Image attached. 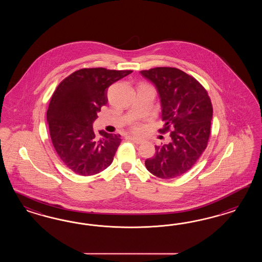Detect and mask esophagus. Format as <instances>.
<instances>
[{"instance_id": "obj_1", "label": "esophagus", "mask_w": 262, "mask_h": 262, "mask_svg": "<svg viewBox=\"0 0 262 262\" xmlns=\"http://www.w3.org/2000/svg\"><path fill=\"white\" fill-rule=\"evenodd\" d=\"M128 139L132 140V141L135 143V144H142L143 142L142 139L137 138V137H135V136H128Z\"/></svg>"}]
</instances>
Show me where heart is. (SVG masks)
<instances>
[{
    "label": "heart",
    "instance_id": "b5f03b06",
    "mask_svg": "<svg viewBox=\"0 0 262 262\" xmlns=\"http://www.w3.org/2000/svg\"><path fill=\"white\" fill-rule=\"evenodd\" d=\"M142 126L139 125V124H135V125L133 126V130H134L135 133H140V132L142 130Z\"/></svg>",
    "mask_w": 262,
    "mask_h": 262
}]
</instances>
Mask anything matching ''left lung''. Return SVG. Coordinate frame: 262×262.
<instances>
[{
	"label": "left lung",
	"instance_id": "obj_1",
	"mask_svg": "<svg viewBox=\"0 0 262 262\" xmlns=\"http://www.w3.org/2000/svg\"><path fill=\"white\" fill-rule=\"evenodd\" d=\"M158 89L161 117L170 132L169 144L156 146V155L146 159L147 170L160 179H174L189 171L206 150L213 108L210 98L197 79L174 67L140 71Z\"/></svg>",
	"mask_w": 262,
	"mask_h": 262
}]
</instances>
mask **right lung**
Segmentation results:
<instances>
[{
    "label": "right lung",
    "mask_w": 262,
    "mask_h": 262,
    "mask_svg": "<svg viewBox=\"0 0 262 262\" xmlns=\"http://www.w3.org/2000/svg\"><path fill=\"white\" fill-rule=\"evenodd\" d=\"M132 70L83 68L58 84L47 111L51 139L64 165L79 176H93L110 166L119 147L120 135L100 130L93 123L107 103V88Z\"/></svg>",
    "instance_id": "add662e5"
}]
</instances>
